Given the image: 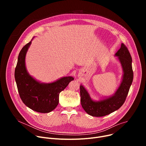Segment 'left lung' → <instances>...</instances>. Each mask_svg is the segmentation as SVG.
I'll list each match as a JSON object with an SVG mask.
<instances>
[{
    "instance_id": "left-lung-1",
    "label": "left lung",
    "mask_w": 146,
    "mask_h": 146,
    "mask_svg": "<svg viewBox=\"0 0 146 146\" xmlns=\"http://www.w3.org/2000/svg\"><path fill=\"white\" fill-rule=\"evenodd\" d=\"M114 56L119 62L123 74L120 84L113 95L94 100L84 86H80L81 106L87 114L93 117L105 116L119 109L125 102L132 83V60L127 47L122 43Z\"/></svg>"
}]
</instances>
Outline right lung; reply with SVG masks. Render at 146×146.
<instances>
[{
    "mask_svg": "<svg viewBox=\"0 0 146 146\" xmlns=\"http://www.w3.org/2000/svg\"><path fill=\"white\" fill-rule=\"evenodd\" d=\"M33 38L19 54L15 69V80L20 98L25 105L35 111L47 113L56 108L60 92L74 80V78L62 77L54 82L44 83L31 76L26 68L25 57Z\"/></svg>",
    "mask_w": 146,
    "mask_h": 146,
    "instance_id": "obj_1",
    "label": "right lung"
}]
</instances>
